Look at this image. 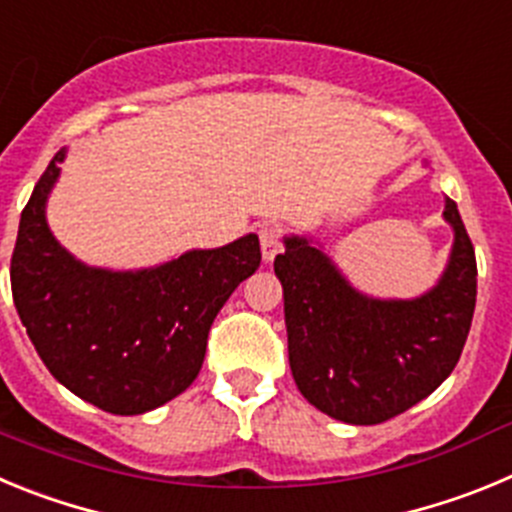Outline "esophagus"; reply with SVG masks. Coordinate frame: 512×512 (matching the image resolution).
<instances>
[{"label": "esophagus", "instance_id": "34e87169", "mask_svg": "<svg viewBox=\"0 0 512 512\" xmlns=\"http://www.w3.org/2000/svg\"><path fill=\"white\" fill-rule=\"evenodd\" d=\"M280 237H283V229L278 224H262L260 227V245L265 262H273V257L280 252Z\"/></svg>", "mask_w": 512, "mask_h": 512}]
</instances>
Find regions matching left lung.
<instances>
[{
  "mask_svg": "<svg viewBox=\"0 0 512 512\" xmlns=\"http://www.w3.org/2000/svg\"><path fill=\"white\" fill-rule=\"evenodd\" d=\"M449 265L413 301L354 290L306 237H285L275 257L283 283L290 372L311 405L336 421L372 426L434 393L457 367L477 301V260L457 204Z\"/></svg>",
  "mask_w": 512,
  "mask_h": 512,
  "instance_id": "obj_1",
  "label": "left lung"
}]
</instances>
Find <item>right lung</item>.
Masks as SVG:
<instances>
[{
	"instance_id": "add662e5",
	"label": "right lung",
	"mask_w": 512,
	"mask_h": 512,
	"mask_svg": "<svg viewBox=\"0 0 512 512\" xmlns=\"http://www.w3.org/2000/svg\"><path fill=\"white\" fill-rule=\"evenodd\" d=\"M58 150L22 209L9 278L30 342L55 380L114 416L168 403L196 380L216 313L260 267L257 234L147 270L78 262L45 222Z\"/></svg>"
}]
</instances>
